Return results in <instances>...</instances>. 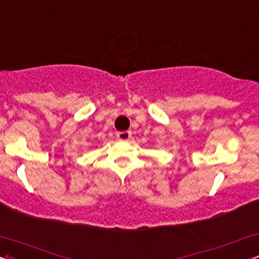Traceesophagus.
<instances>
[{
	"label": "esophagus",
	"mask_w": 259,
	"mask_h": 259,
	"mask_svg": "<svg viewBox=\"0 0 259 259\" xmlns=\"http://www.w3.org/2000/svg\"><path fill=\"white\" fill-rule=\"evenodd\" d=\"M117 138L120 141H129L132 139V133L130 132H120L117 134Z\"/></svg>",
	"instance_id": "34e87169"
}]
</instances>
